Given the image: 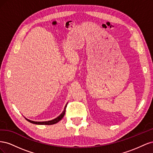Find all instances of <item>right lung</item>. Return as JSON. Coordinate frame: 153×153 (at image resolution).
I'll return each mask as SVG.
<instances>
[{
    "label": "right lung",
    "instance_id": "1",
    "mask_svg": "<svg viewBox=\"0 0 153 153\" xmlns=\"http://www.w3.org/2000/svg\"><path fill=\"white\" fill-rule=\"evenodd\" d=\"M67 105H68V103L65 105V106H64V108L63 112H62L61 114H60L57 117H56V118L54 119L50 120V121H42V122H38V121H31V120L28 119H27L26 117H25V119L27 120V121H29V122H30V123L34 124H39V125H51V124H54L57 123H58L59 121H61V120L63 118L64 114H65L66 108Z\"/></svg>",
    "mask_w": 153,
    "mask_h": 153
}]
</instances>
